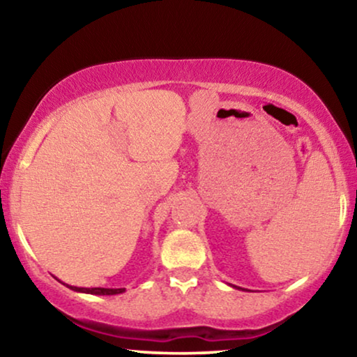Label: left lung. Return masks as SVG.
Wrapping results in <instances>:
<instances>
[{
	"label": "left lung",
	"mask_w": 357,
	"mask_h": 357,
	"mask_svg": "<svg viewBox=\"0 0 357 357\" xmlns=\"http://www.w3.org/2000/svg\"><path fill=\"white\" fill-rule=\"evenodd\" d=\"M232 287H237V286H232ZM237 289H242V287H237ZM243 291V289H242Z\"/></svg>",
	"instance_id": "left-lung-1"
}]
</instances>
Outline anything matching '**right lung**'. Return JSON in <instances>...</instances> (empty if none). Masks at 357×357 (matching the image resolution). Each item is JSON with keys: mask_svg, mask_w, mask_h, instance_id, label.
Instances as JSON below:
<instances>
[{"mask_svg": "<svg viewBox=\"0 0 357 357\" xmlns=\"http://www.w3.org/2000/svg\"><path fill=\"white\" fill-rule=\"evenodd\" d=\"M63 284H65V282H63ZM65 286L76 292H84V294H94V296H116V294H123L125 292V287H76L70 284H65Z\"/></svg>", "mask_w": 357, "mask_h": 357, "instance_id": "1", "label": "right lung"}]
</instances>
